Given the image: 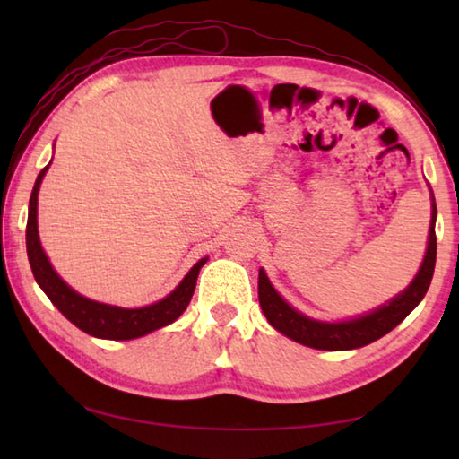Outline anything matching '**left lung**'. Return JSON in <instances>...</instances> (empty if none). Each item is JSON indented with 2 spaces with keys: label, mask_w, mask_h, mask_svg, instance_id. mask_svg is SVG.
Wrapping results in <instances>:
<instances>
[{
  "label": "left lung",
  "mask_w": 459,
  "mask_h": 459,
  "mask_svg": "<svg viewBox=\"0 0 459 459\" xmlns=\"http://www.w3.org/2000/svg\"><path fill=\"white\" fill-rule=\"evenodd\" d=\"M435 219H437V206L431 192V224L429 237H427V248L421 267L417 275L405 290L394 295L391 301L378 306L368 314L340 322H322L314 320L306 314H301L293 306L279 295V291L271 285L265 269H259V304L267 322L273 325L283 336L291 338L299 344L316 348V351H354L383 338L385 333L405 320L419 306V301L425 298L429 290L433 269H435V255H437V238H435Z\"/></svg>",
  "instance_id": "8db88e82"
}]
</instances>
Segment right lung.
<instances>
[{"label": "right lung", "mask_w": 459, "mask_h": 459, "mask_svg": "<svg viewBox=\"0 0 459 459\" xmlns=\"http://www.w3.org/2000/svg\"><path fill=\"white\" fill-rule=\"evenodd\" d=\"M50 164L38 174L32 196H30L26 248L36 283L42 287V291L46 295H48L54 307H58V312L65 316L68 322H73L79 330L103 340L142 338L145 333L176 322L178 317L184 314V309L188 307L192 293L196 290L198 273L202 265L208 261V257L200 259L196 265L186 273L182 281L176 285L174 291H169L164 299L155 301L152 306L119 307L84 298V295L74 291L73 287L54 271L52 263L46 257L42 248L40 237H38V192H40V184L46 172H48Z\"/></svg>", "instance_id": "right-lung-1"}]
</instances>
